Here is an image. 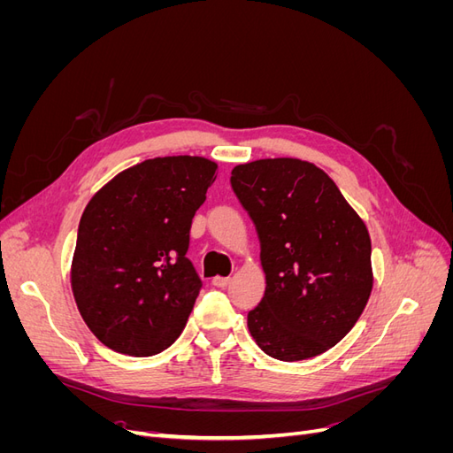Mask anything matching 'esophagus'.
Instances as JSON below:
<instances>
[{
  "label": "esophagus",
  "instance_id": "esophagus-1",
  "mask_svg": "<svg viewBox=\"0 0 453 453\" xmlns=\"http://www.w3.org/2000/svg\"><path fill=\"white\" fill-rule=\"evenodd\" d=\"M230 283V278H213V285L217 287V289H225V287H228Z\"/></svg>",
  "mask_w": 453,
  "mask_h": 453
}]
</instances>
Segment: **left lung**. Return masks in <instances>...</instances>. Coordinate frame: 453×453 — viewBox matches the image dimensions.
I'll return each instance as SVG.
<instances>
[{
  "label": "left lung",
  "mask_w": 453,
  "mask_h": 453,
  "mask_svg": "<svg viewBox=\"0 0 453 453\" xmlns=\"http://www.w3.org/2000/svg\"><path fill=\"white\" fill-rule=\"evenodd\" d=\"M230 187L260 242L266 291L248 313L257 346L278 361L331 349L372 291L365 223L323 170L298 158L240 164Z\"/></svg>",
  "instance_id": "8db88e82"
}]
</instances>
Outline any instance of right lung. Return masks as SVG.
<instances>
[{"mask_svg": "<svg viewBox=\"0 0 453 453\" xmlns=\"http://www.w3.org/2000/svg\"><path fill=\"white\" fill-rule=\"evenodd\" d=\"M215 172L217 164L202 157L150 158L88 202L72 289L85 323L109 349L150 357L183 333L202 289L187 257L190 225Z\"/></svg>", "mask_w": 453, "mask_h": 453, "instance_id": "right-lung-1", "label": "right lung"}]
</instances>
